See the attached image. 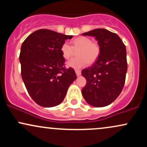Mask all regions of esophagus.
Instances as JSON below:
<instances>
[{
    "mask_svg": "<svg viewBox=\"0 0 147 147\" xmlns=\"http://www.w3.org/2000/svg\"><path fill=\"white\" fill-rule=\"evenodd\" d=\"M75 72L77 76H80L81 74H82V72H81V71L79 70H75Z\"/></svg>",
    "mask_w": 147,
    "mask_h": 147,
    "instance_id": "34e87169",
    "label": "esophagus"
}]
</instances>
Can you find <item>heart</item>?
I'll return each mask as SVG.
<instances>
[{"label":"heart","instance_id":"b5f03b06","mask_svg":"<svg viewBox=\"0 0 147 147\" xmlns=\"http://www.w3.org/2000/svg\"><path fill=\"white\" fill-rule=\"evenodd\" d=\"M62 56L65 59H70L75 55L77 56L67 63L68 67L80 68L85 66L87 63H93L98 59L100 54V46L97 43L92 42L90 38L79 36L72 41V46L68 43H63L61 47Z\"/></svg>","mask_w":147,"mask_h":147}]
</instances>
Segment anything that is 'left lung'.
<instances>
[{"instance_id": "1", "label": "left lung", "mask_w": 147, "mask_h": 147, "mask_svg": "<svg viewBox=\"0 0 147 147\" xmlns=\"http://www.w3.org/2000/svg\"><path fill=\"white\" fill-rule=\"evenodd\" d=\"M82 35L95 36L100 46L95 63L82 71L86 79L82 95L90 105L104 107L114 102L124 88L127 72L126 46L117 34L106 29L98 28Z\"/></svg>"}]
</instances>
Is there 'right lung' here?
I'll return each mask as SVG.
<instances>
[{"instance_id":"obj_1","label":"right lung","mask_w":147,"mask_h":147,"mask_svg":"<svg viewBox=\"0 0 147 147\" xmlns=\"http://www.w3.org/2000/svg\"><path fill=\"white\" fill-rule=\"evenodd\" d=\"M72 36L47 29L29 35L21 45V77L32 99L43 107H53L65 98L77 79L75 70L65 68L61 47Z\"/></svg>"}]
</instances>
